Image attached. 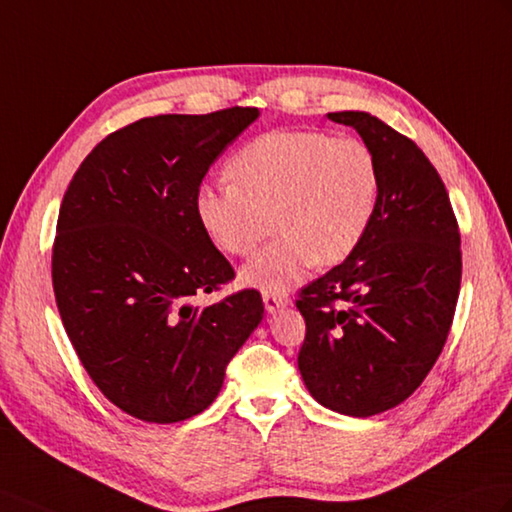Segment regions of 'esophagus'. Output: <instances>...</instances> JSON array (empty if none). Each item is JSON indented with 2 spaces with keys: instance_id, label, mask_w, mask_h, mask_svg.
Segmentation results:
<instances>
[{
  "instance_id": "obj_1",
  "label": "esophagus",
  "mask_w": 512,
  "mask_h": 512,
  "mask_svg": "<svg viewBox=\"0 0 512 512\" xmlns=\"http://www.w3.org/2000/svg\"><path fill=\"white\" fill-rule=\"evenodd\" d=\"M290 303V299L285 294H277V292H264V305L268 314L279 312L281 307H285Z\"/></svg>"
}]
</instances>
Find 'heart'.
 Segmentation results:
<instances>
[{"label": "heart", "mask_w": 512, "mask_h": 512, "mask_svg": "<svg viewBox=\"0 0 512 512\" xmlns=\"http://www.w3.org/2000/svg\"><path fill=\"white\" fill-rule=\"evenodd\" d=\"M231 185L202 187L196 216L220 251L248 257L275 227L279 235L242 270L264 292H288L305 272L353 255L375 220L382 172L358 137L323 130H270L229 159Z\"/></svg>", "instance_id": "heart-1"}]
</instances>
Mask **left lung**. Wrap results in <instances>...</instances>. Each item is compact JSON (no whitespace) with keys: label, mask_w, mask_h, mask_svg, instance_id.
<instances>
[{"label":"left lung","mask_w":512,"mask_h":512,"mask_svg":"<svg viewBox=\"0 0 512 512\" xmlns=\"http://www.w3.org/2000/svg\"><path fill=\"white\" fill-rule=\"evenodd\" d=\"M327 117L373 150L382 192L353 255L299 292V371L325 408L373 417L406 401L445 347L462 279L460 229L443 178L412 139L362 111Z\"/></svg>","instance_id":"8db88e82"}]
</instances>
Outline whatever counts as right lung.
<instances>
[{
  "label": "right lung",
  "instance_id": "1",
  "mask_svg": "<svg viewBox=\"0 0 512 512\" xmlns=\"http://www.w3.org/2000/svg\"><path fill=\"white\" fill-rule=\"evenodd\" d=\"M257 115L231 106L144 117L104 137L63 196L52 246L58 314L93 384L130 417L176 423L209 408L264 318L257 290L192 303L235 279L196 196Z\"/></svg>",
  "mask_w": 512,
  "mask_h": 512
}]
</instances>
